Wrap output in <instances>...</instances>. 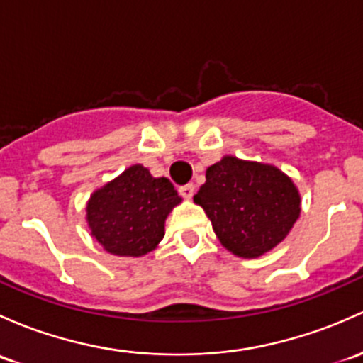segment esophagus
Listing matches in <instances>:
<instances>
[{
	"label": "esophagus",
	"instance_id": "34e87169",
	"mask_svg": "<svg viewBox=\"0 0 363 363\" xmlns=\"http://www.w3.org/2000/svg\"><path fill=\"white\" fill-rule=\"evenodd\" d=\"M179 193H181V196L186 198V200H191L194 194V186L193 184L181 186V188H179Z\"/></svg>",
	"mask_w": 363,
	"mask_h": 363
}]
</instances>
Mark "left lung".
<instances>
[{"mask_svg": "<svg viewBox=\"0 0 363 363\" xmlns=\"http://www.w3.org/2000/svg\"><path fill=\"white\" fill-rule=\"evenodd\" d=\"M193 200L211 219L220 245L243 259L273 250L301 213L299 189L285 172L231 155L208 167Z\"/></svg>", "mask_w": 363, "mask_h": 363, "instance_id": "1", "label": "left lung"}]
</instances>
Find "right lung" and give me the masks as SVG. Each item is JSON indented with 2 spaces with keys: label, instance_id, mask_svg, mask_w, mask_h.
I'll use <instances>...</instances> for the list:
<instances>
[{
  "label": "right lung",
  "instance_id": "obj_1",
  "mask_svg": "<svg viewBox=\"0 0 363 363\" xmlns=\"http://www.w3.org/2000/svg\"><path fill=\"white\" fill-rule=\"evenodd\" d=\"M181 201L169 179L152 177L137 163L90 194L86 224L109 254L140 257L158 247L167 217Z\"/></svg>",
  "mask_w": 363,
  "mask_h": 363
}]
</instances>
